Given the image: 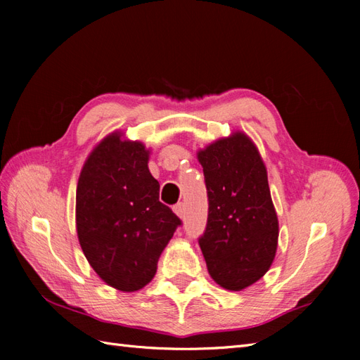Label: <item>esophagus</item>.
<instances>
[{
	"label": "esophagus",
	"mask_w": 360,
	"mask_h": 360,
	"mask_svg": "<svg viewBox=\"0 0 360 360\" xmlns=\"http://www.w3.org/2000/svg\"><path fill=\"white\" fill-rule=\"evenodd\" d=\"M172 210H174V213H176L179 217H183V216H184V204H183V202L176 204V205L172 207Z\"/></svg>",
	"instance_id": "esophagus-1"
}]
</instances>
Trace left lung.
Segmentation results:
<instances>
[{"label":"left lung","instance_id":"8db88e82","mask_svg":"<svg viewBox=\"0 0 360 360\" xmlns=\"http://www.w3.org/2000/svg\"><path fill=\"white\" fill-rule=\"evenodd\" d=\"M209 197V217L198 238L216 284L240 291L263 278L278 248L279 225L267 171L242 132L198 151Z\"/></svg>","mask_w":360,"mask_h":360}]
</instances>
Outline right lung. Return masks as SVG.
Returning a JSON list of instances; mask_svg holds the SVG:
<instances>
[{
  "mask_svg": "<svg viewBox=\"0 0 360 360\" xmlns=\"http://www.w3.org/2000/svg\"><path fill=\"white\" fill-rule=\"evenodd\" d=\"M114 132L86 158L76 188V231L97 275L120 291L146 287L181 221L159 201L150 151Z\"/></svg>",
  "mask_w": 360,
  "mask_h": 360,
  "instance_id": "right-lung-1",
  "label": "right lung"
}]
</instances>
